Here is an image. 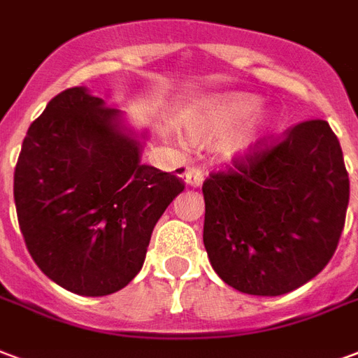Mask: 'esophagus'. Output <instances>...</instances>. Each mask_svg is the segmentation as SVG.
<instances>
[{
    "instance_id": "1",
    "label": "esophagus",
    "mask_w": 358,
    "mask_h": 358,
    "mask_svg": "<svg viewBox=\"0 0 358 358\" xmlns=\"http://www.w3.org/2000/svg\"><path fill=\"white\" fill-rule=\"evenodd\" d=\"M205 180V171L201 166H192L186 172V184L192 187H199Z\"/></svg>"
}]
</instances>
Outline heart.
Wrapping results in <instances>:
<instances>
[{"label": "heart", "mask_w": 358, "mask_h": 358, "mask_svg": "<svg viewBox=\"0 0 358 358\" xmlns=\"http://www.w3.org/2000/svg\"><path fill=\"white\" fill-rule=\"evenodd\" d=\"M262 100L256 94L231 92L205 100L187 117V138L197 144H218L227 157L246 159L262 150L279 131L275 112H258Z\"/></svg>", "instance_id": "b5f03b06"}]
</instances>
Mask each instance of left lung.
Masks as SVG:
<instances>
[{"mask_svg": "<svg viewBox=\"0 0 358 358\" xmlns=\"http://www.w3.org/2000/svg\"><path fill=\"white\" fill-rule=\"evenodd\" d=\"M214 271L252 296L292 292L334 256L349 205L343 153L322 119L303 121L203 184Z\"/></svg>", "mask_w": 358, "mask_h": 358, "instance_id": "left-lung-1", "label": "left lung"}]
</instances>
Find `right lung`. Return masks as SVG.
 I'll list each match as a JSON object with an SVG mask.
<instances>
[{
    "mask_svg": "<svg viewBox=\"0 0 358 358\" xmlns=\"http://www.w3.org/2000/svg\"><path fill=\"white\" fill-rule=\"evenodd\" d=\"M140 150L121 112L85 87L57 94L26 132L15 166L18 226L39 269L66 290L127 287L157 220L184 192V169L142 165Z\"/></svg>",
    "mask_w": 358,
    "mask_h": 358,
    "instance_id": "right-lung-1",
    "label": "right lung"
}]
</instances>
